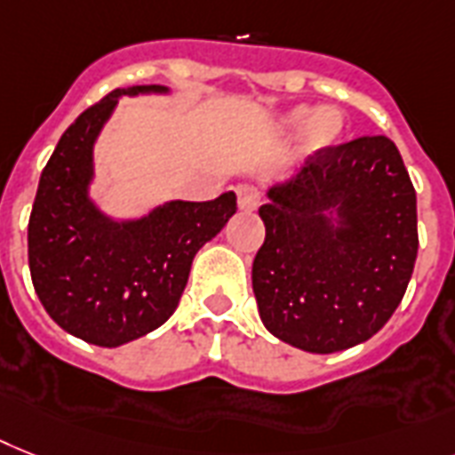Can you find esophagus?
Segmentation results:
<instances>
[{
  "mask_svg": "<svg viewBox=\"0 0 455 455\" xmlns=\"http://www.w3.org/2000/svg\"><path fill=\"white\" fill-rule=\"evenodd\" d=\"M235 194H238L240 210H247V212H250V210L259 208L261 191L257 189V187H252V184H243V187L235 189Z\"/></svg>",
  "mask_w": 455,
  "mask_h": 455,
  "instance_id": "34e87169",
  "label": "esophagus"
}]
</instances>
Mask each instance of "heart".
Wrapping results in <instances>:
<instances>
[{
	"label": "heart",
	"mask_w": 455,
	"mask_h": 455,
	"mask_svg": "<svg viewBox=\"0 0 455 455\" xmlns=\"http://www.w3.org/2000/svg\"><path fill=\"white\" fill-rule=\"evenodd\" d=\"M311 120L312 124H308V138H311L313 147H330L339 140L341 135V128H343V121L341 116L334 112V109H320V112L313 114L311 109H294V112L287 116V125L299 131V128H304L307 121Z\"/></svg>",
	"instance_id": "b5f03b06"
}]
</instances>
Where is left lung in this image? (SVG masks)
Segmentation results:
<instances>
[{
  "label": "left lung",
  "mask_w": 455,
  "mask_h": 455,
  "mask_svg": "<svg viewBox=\"0 0 455 455\" xmlns=\"http://www.w3.org/2000/svg\"><path fill=\"white\" fill-rule=\"evenodd\" d=\"M268 198L252 264L266 330L323 355L371 339L400 306L419 252L416 189L393 140L323 147ZM331 207L341 228L323 215Z\"/></svg>",
  "instance_id": "1"
}]
</instances>
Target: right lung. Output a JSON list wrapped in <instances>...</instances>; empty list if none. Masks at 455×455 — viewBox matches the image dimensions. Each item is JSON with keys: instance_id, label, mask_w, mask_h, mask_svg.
Segmentation results:
<instances>
[{"instance_id": "obj_1", "label": "right lung", "mask_w": 455, "mask_h": 455, "mask_svg": "<svg viewBox=\"0 0 455 455\" xmlns=\"http://www.w3.org/2000/svg\"><path fill=\"white\" fill-rule=\"evenodd\" d=\"M144 91L165 88H116L62 132L28 224L29 273L46 313L105 348L149 334L175 313L196 252L238 208L227 191L215 201L165 203L138 221H112L88 201L100 128L119 95Z\"/></svg>"}]
</instances>
